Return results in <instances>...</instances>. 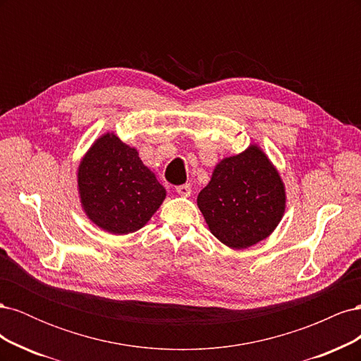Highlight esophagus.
I'll list each match as a JSON object with an SVG mask.
<instances>
[{
    "label": "esophagus",
    "mask_w": 361,
    "mask_h": 361,
    "mask_svg": "<svg viewBox=\"0 0 361 361\" xmlns=\"http://www.w3.org/2000/svg\"><path fill=\"white\" fill-rule=\"evenodd\" d=\"M176 192H178L179 195H182V197H188V195L191 194V185H190V183L179 185V187L176 188Z\"/></svg>",
    "instance_id": "esophagus-1"
}]
</instances>
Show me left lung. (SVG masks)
Here are the masks:
<instances>
[{
	"mask_svg": "<svg viewBox=\"0 0 361 361\" xmlns=\"http://www.w3.org/2000/svg\"><path fill=\"white\" fill-rule=\"evenodd\" d=\"M211 233L235 250L268 238L286 207V192L277 169L259 146L216 164L209 183L199 192Z\"/></svg>",
	"mask_w": 361,
	"mask_h": 361,
	"instance_id": "obj_1",
	"label": "left lung"
}]
</instances>
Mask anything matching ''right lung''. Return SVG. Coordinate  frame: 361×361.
<instances>
[{
    "label": "right lung",
    "mask_w": 361,
    "mask_h": 361,
    "mask_svg": "<svg viewBox=\"0 0 361 361\" xmlns=\"http://www.w3.org/2000/svg\"><path fill=\"white\" fill-rule=\"evenodd\" d=\"M82 209L102 231L128 235L143 227L166 199L135 147L113 133L97 138L78 167Z\"/></svg>",
    "instance_id": "right-lung-1"
}]
</instances>
